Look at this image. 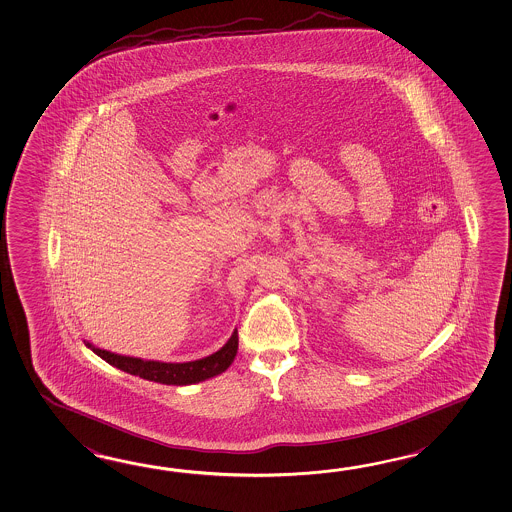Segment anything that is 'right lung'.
Here are the masks:
<instances>
[{"mask_svg": "<svg viewBox=\"0 0 512 512\" xmlns=\"http://www.w3.org/2000/svg\"><path fill=\"white\" fill-rule=\"evenodd\" d=\"M84 345L91 349L97 356H101L104 362L114 365L117 369L130 373V375L145 378L150 382L167 384V386H189L204 382L207 378L222 375L229 365L233 364L237 349H239V336L237 330L231 334L222 349L216 353L209 354L194 362H183V364H167V362H156V360H141L134 356H123V354L110 353L91 345L90 341H84Z\"/></svg>", "mask_w": 512, "mask_h": 512, "instance_id": "right-lung-1", "label": "right lung"}]
</instances>
